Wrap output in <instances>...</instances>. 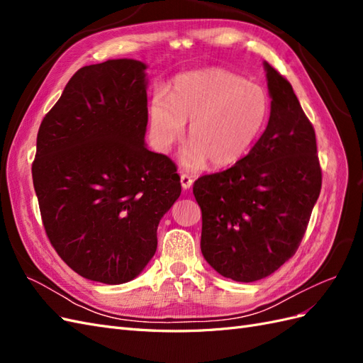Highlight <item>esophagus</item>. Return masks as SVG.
<instances>
[{
  "mask_svg": "<svg viewBox=\"0 0 363 363\" xmlns=\"http://www.w3.org/2000/svg\"><path fill=\"white\" fill-rule=\"evenodd\" d=\"M180 183H182V188H183L184 191L191 189V188H192V183H194L192 175H189V174H182V175H180Z\"/></svg>",
  "mask_w": 363,
  "mask_h": 363,
  "instance_id": "1",
  "label": "esophagus"
}]
</instances>
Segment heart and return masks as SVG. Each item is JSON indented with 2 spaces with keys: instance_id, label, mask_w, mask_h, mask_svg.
<instances>
[{
  "instance_id": "heart-1",
  "label": "heart",
  "mask_w": 363,
  "mask_h": 363,
  "mask_svg": "<svg viewBox=\"0 0 363 363\" xmlns=\"http://www.w3.org/2000/svg\"><path fill=\"white\" fill-rule=\"evenodd\" d=\"M155 147L168 152L189 121L191 144L180 157L186 169L228 167L247 156L269 118L268 94L240 75L207 69L175 77L168 94L157 91L148 108Z\"/></svg>"
}]
</instances>
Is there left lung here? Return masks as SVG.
I'll return each instance as SVG.
<instances>
[{
    "label": "left lung",
    "instance_id": "left-lung-1",
    "mask_svg": "<svg viewBox=\"0 0 363 363\" xmlns=\"http://www.w3.org/2000/svg\"><path fill=\"white\" fill-rule=\"evenodd\" d=\"M271 113L248 155L223 172L200 177L201 252L223 277L265 279L298 248L321 191L315 130L291 83L263 62Z\"/></svg>",
    "mask_w": 363,
    "mask_h": 363
}]
</instances>
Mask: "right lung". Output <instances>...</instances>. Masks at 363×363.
Segmentation results:
<instances>
[{"label":"right lung","mask_w":363,"mask_h":363,"mask_svg":"<svg viewBox=\"0 0 363 363\" xmlns=\"http://www.w3.org/2000/svg\"><path fill=\"white\" fill-rule=\"evenodd\" d=\"M145 69L133 59L83 67L39 127L31 174L43 227L63 262L92 281L138 277L182 194L172 160L145 144Z\"/></svg>","instance_id":"obj_1"}]
</instances>
